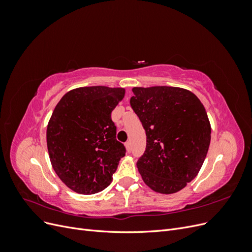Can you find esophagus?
Instances as JSON below:
<instances>
[{"label":"esophagus","mask_w":252,"mask_h":252,"mask_svg":"<svg viewBox=\"0 0 252 252\" xmlns=\"http://www.w3.org/2000/svg\"><path fill=\"white\" fill-rule=\"evenodd\" d=\"M125 147H126V150H127L128 152H130V151H131V142H130V141L126 142V143H125Z\"/></svg>","instance_id":"esophagus-1"}]
</instances>
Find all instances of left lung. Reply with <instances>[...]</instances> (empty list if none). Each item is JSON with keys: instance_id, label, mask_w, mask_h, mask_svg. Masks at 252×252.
<instances>
[{"instance_id": "1", "label": "left lung", "mask_w": 252, "mask_h": 252, "mask_svg": "<svg viewBox=\"0 0 252 252\" xmlns=\"http://www.w3.org/2000/svg\"><path fill=\"white\" fill-rule=\"evenodd\" d=\"M130 105L146 131V150L136 166L154 191H180L199 173L207 156L211 127L191 91L179 87H134Z\"/></svg>"}]
</instances>
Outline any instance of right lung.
I'll return each instance as SVG.
<instances>
[{
    "mask_svg": "<svg viewBox=\"0 0 252 252\" xmlns=\"http://www.w3.org/2000/svg\"><path fill=\"white\" fill-rule=\"evenodd\" d=\"M124 88L72 89L61 98L48 122L46 139L51 165L64 184L81 194L109 186L125 146L116 139L111 111Z\"/></svg>",
    "mask_w": 252,
    "mask_h": 252,
    "instance_id": "obj_1",
    "label": "right lung"
}]
</instances>
